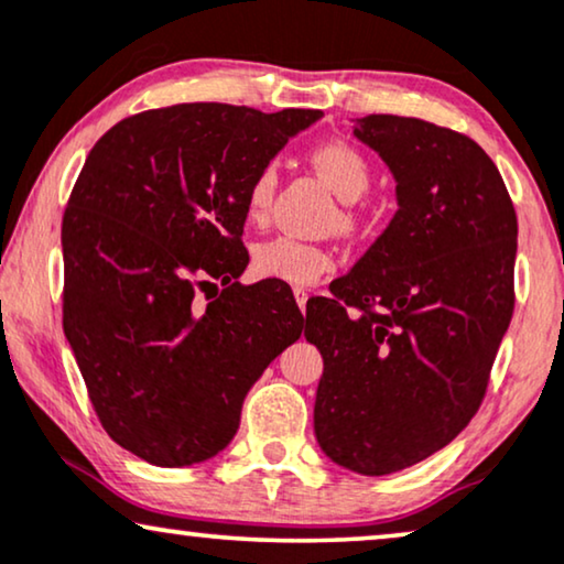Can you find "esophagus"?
Wrapping results in <instances>:
<instances>
[{
    "instance_id": "esophagus-1",
    "label": "esophagus",
    "mask_w": 564,
    "mask_h": 564,
    "mask_svg": "<svg viewBox=\"0 0 564 564\" xmlns=\"http://www.w3.org/2000/svg\"><path fill=\"white\" fill-rule=\"evenodd\" d=\"M294 296H296V304H299V310H306V299H310V294H306L304 289H294Z\"/></svg>"
}]
</instances>
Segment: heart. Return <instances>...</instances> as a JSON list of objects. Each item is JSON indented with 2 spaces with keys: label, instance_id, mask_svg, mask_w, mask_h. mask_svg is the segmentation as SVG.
<instances>
[{
  "label": "heart",
  "instance_id": "1",
  "mask_svg": "<svg viewBox=\"0 0 564 564\" xmlns=\"http://www.w3.org/2000/svg\"><path fill=\"white\" fill-rule=\"evenodd\" d=\"M312 164L327 180L329 187L348 204L369 191L371 164L348 141H325V144H319L312 152ZM275 183L278 170L273 162L262 164L254 172L245 200L250 221H265L270 204H273ZM345 224H356V214L345 212ZM252 268L260 278H273V281L289 283V286L306 289L314 286L322 275H327L335 268V254L325 245L281 235L254 247Z\"/></svg>",
  "mask_w": 564,
  "mask_h": 564
}]
</instances>
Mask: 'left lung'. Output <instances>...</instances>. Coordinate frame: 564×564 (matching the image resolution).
Segmentation results:
<instances>
[{"label":"left lung","mask_w":564,"mask_h":564,"mask_svg":"<svg viewBox=\"0 0 564 564\" xmlns=\"http://www.w3.org/2000/svg\"><path fill=\"white\" fill-rule=\"evenodd\" d=\"M352 133L397 180L369 252L306 304L325 360L314 433L358 475H392L459 435L485 400L513 317L518 221L485 149L420 118L366 116Z\"/></svg>","instance_id":"1"}]
</instances>
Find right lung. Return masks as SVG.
Listing matches in <instances>:
<instances>
[{
    "instance_id": "add662e5",
    "label": "right lung",
    "mask_w": 564,
    "mask_h": 564,
    "mask_svg": "<svg viewBox=\"0 0 564 564\" xmlns=\"http://www.w3.org/2000/svg\"><path fill=\"white\" fill-rule=\"evenodd\" d=\"M319 118L183 102L123 118L87 154L62 221L64 333L105 433L139 459L227 448L250 387L302 335L291 289L237 278L250 180Z\"/></svg>"
}]
</instances>
